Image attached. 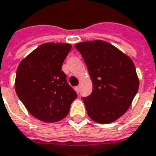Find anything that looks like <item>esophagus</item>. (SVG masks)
Wrapping results in <instances>:
<instances>
[{
	"instance_id": "1",
	"label": "esophagus",
	"mask_w": 156,
	"mask_h": 156,
	"mask_svg": "<svg viewBox=\"0 0 156 156\" xmlns=\"http://www.w3.org/2000/svg\"><path fill=\"white\" fill-rule=\"evenodd\" d=\"M76 91L79 93V91H80V86H78V87H76Z\"/></svg>"
}]
</instances>
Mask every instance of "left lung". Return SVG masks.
Returning a JSON list of instances; mask_svg holds the SVG:
<instances>
[{"label":"left lung","mask_w":156,"mask_h":156,"mask_svg":"<svg viewBox=\"0 0 156 156\" xmlns=\"http://www.w3.org/2000/svg\"><path fill=\"white\" fill-rule=\"evenodd\" d=\"M81 54L93 82V92L83 98L89 117L109 124L128 110L139 90V78L133 60L103 41L80 42Z\"/></svg>","instance_id":"8db88e82"}]
</instances>
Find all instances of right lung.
Listing matches in <instances>:
<instances>
[{"label":"right lung","mask_w":156,"mask_h":156,"mask_svg":"<svg viewBox=\"0 0 156 156\" xmlns=\"http://www.w3.org/2000/svg\"><path fill=\"white\" fill-rule=\"evenodd\" d=\"M71 47L67 43L42 44L17 67L16 93L29 113L41 121L54 123L63 119L78 96L62 70Z\"/></svg>","instance_id":"1"}]
</instances>
